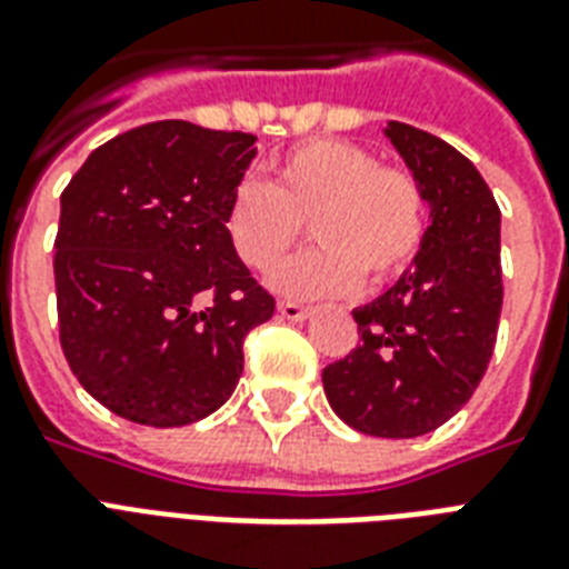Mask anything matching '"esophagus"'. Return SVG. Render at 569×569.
Listing matches in <instances>:
<instances>
[{
    "label": "esophagus",
    "mask_w": 569,
    "mask_h": 569,
    "mask_svg": "<svg viewBox=\"0 0 569 569\" xmlns=\"http://www.w3.org/2000/svg\"><path fill=\"white\" fill-rule=\"evenodd\" d=\"M277 312H280V316L289 321H303L307 316H310V310H307V307H301V303H295V301H280L277 303Z\"/></svg>",
    "instance_id": "1"
}]
</instances>
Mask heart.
Returning <instances> with one entry per match:
<instances>
[{
	"mask_svg": "<svg viewBox=\"0 0 569 569\" xmlns=\"http://www.w3.org/2000/svg\"><path fill=\"white\" fill-rule=\"evenodd\" d=\"M271 186L236 182L223 230L236 257L266 274L301 241L310 223L316 248L277 268L271 283L292 298L346 295L366 277L383 286L405 274L428 230L422 186L401 168L380 164L372 150L319 138L271 162Z\"/></svg>",
	"mask_w": 569,
	"mask_h": 569,
	"instance_id": "heart-1",
	"label": "heart"
}]
</instances>
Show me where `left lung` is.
Returning <instances> with one entry per match:
<instances>
[{"label":"left lung","instance_id":"left-lung-1","mask_svg":"<svg viewBox=\"0 0 569 569\" xmlns=\"http://www.w3.org/2000/svg\"><path fill=\"white\" fill-rule=\"evenodd\" d=\"M383 136L422 186L431 223L398 283L357 307L360 342L321 383L355 431L407 440L449 422L485 378L502 312V214L476 164L442 138L398 120Z\"/></svg>","mask_w":569,"mask_h":569}]
</instances>
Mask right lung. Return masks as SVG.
Masks as SVG:
<instances>
[{
	"mask_svg": "<svg viewBox=\"0 0 569 569\" xmlns=\"http://www.w3.org/2000/svg\"><path fill=\"white\" fill-rule=\"evenodd\" d=\"M257 136L156 120L97 147L61 194V348L102 407L180 428L214 413L274 316L223 230Z\"/></svg>",
	"mask_w": 569,
	"mask_h": 569,
	"instance_id": "right-lung-1",
	"label": "right lung"
}]
</instances>
